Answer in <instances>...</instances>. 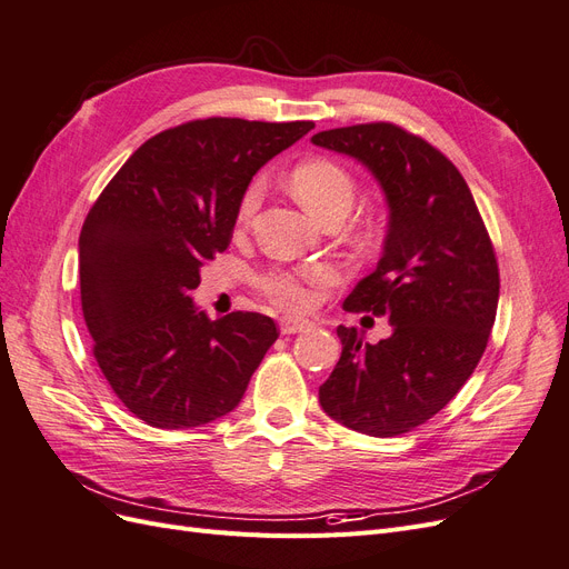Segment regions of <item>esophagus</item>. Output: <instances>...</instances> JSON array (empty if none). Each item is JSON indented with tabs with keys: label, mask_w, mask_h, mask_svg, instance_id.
Here are the masks:
<instances>
[{
	"label": "esophagus",
	"mask_w": 569,
	"mask_h": 569,
	"mask_svg": "<svg viewBox=\"0 0 569 569\" xmlns=\"http://www.w3.org/2000/svg\"><path fill=\"white\" fill-rule=\"evenodd\" d=\"M313 327L311 320H303V318H291V316H284L280 320V332L282 335H297V332H308Z\"/></svg>",
	"instance_id": "34e87169"
}]
</instances>
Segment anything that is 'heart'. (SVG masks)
Masks as SVG:
<instances>
[{
  "instance_id": "heart-1",
  "label": "heart",
  "mask_w": 569,
  "mask_h": 569,
  "mask_svg": "<svg viewBox=\"0 0 569 569\" xmlns=\"http://www.w3.org/2000/svg\"><path fill=\"white\" fill-rule=\"evenodd\" d=\"M291 189L297 199L308 211L320 220L327 218H343L353 206L356 199V182L351 173L341 163L332 159H306L295 170H291ZM263 182L253 180L237 206V222H249L261 206ZM377 228L372 222L363 226V237L372 239ZM332 280V270L327 266H311L299 270H270L266 272L258 284L266 295L284 308H303L311 301V287L327 284Z\"/></svg>"
}]
</instances>
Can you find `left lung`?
Returning <instances> with one entry per match:
<instances>
[{
	"label": "left lung",
	"mask_w": 569,
	"mask_h": 569,
	"mask_svg": "<svg viewBox=\"0 0 569 569\" xmlns=\"http://www.w3.org/2000/svg\"><path fill=\"white\" fill-rule=\"evenodd\" d=\"M311 142L363 163L387 197L382 258L343 308L385 316L393 330L368 343L337 327L341 358L320 406L360 435H406L453 399L487 349L501 287L493 244L460 170L422 137L360 123Z\"/></svg>",
	"instance_id": "8db88e82"
}]
</instances>
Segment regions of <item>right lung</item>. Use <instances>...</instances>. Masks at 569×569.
<instances>
[{
	"mask_svg": "<svg viewBox=\"0 0 569 569\" xmlns=\"http://www.w3.org/2000/svg\"><path fill=\"white\" fill-rule=\"evenodd\" d=\"M313 120L203 118L153 134L118 170L80 232V301L107 382L134 418L161 429L237 408L278 339L272 318L211 320L192 301L201 266L230 247L258 168Z\"/></svg>",
	"mask_w": 569,
	"mask_h": 569,
	"instance_id": "right-lung-1",
	"label": "right lung"
}]
</instances>
